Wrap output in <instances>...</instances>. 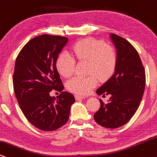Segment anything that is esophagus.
Instances as JSON below:
<instances>
[{"label": "esophagus", "mask_w": 157, "mask_h": 157, "mask_svg": "<svg viewBox=\"0 0 157 157\" xmlns=\"http://www.w3.org/2000/svg\"><path fill=\"white\" fill-rule=\"evenodd\" d=\"M75 99H76L77 101L78 100H81V99H84V98H86V96H82V95H75Z\"/></svg>", "instance_id": "34e87169"}]
</instances>
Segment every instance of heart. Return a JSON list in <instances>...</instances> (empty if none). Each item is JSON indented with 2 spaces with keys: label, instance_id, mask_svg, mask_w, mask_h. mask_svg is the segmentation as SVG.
<instances>
[{
  "label": "heart",
  "instance_id": "1",
  "mask_svg": "<svg viewBox=\"0 0 157 157\" xmlns=\"http://www.w3.org/2000/svg\"><path fill=\"white\" fill-rule=\"evenodd\" d=\"M73 55L78 61H88L86 77L75 76L67 83L68 90L79 95L88 94L101 81L108 79L115 71L117 63V53L115 49L104 42L93 38L79 40L72 46ZM57 71L62 76L68 78L73 75L75 60L67 52H62L56 61Z\"/></svg>",
  "mask_w": 157,
  "mask_h": 157
}]
</instances>
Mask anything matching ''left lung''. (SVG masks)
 <instances>
[{
	"label": "left lung",
	"instance_id": "1",
	"mask_svg": "<svg viewBox=\"0 0 157 157\" xmlns=\"http://www.w3.org/2000/svg\"><path fill=\"white\" fill-rule=\"evenodd\" d=\"M117 50L115 73L97 90L98 95H109L107 103L101 102L94 115L95 122L108 128L125 125L137 112L145 86V72L137 50L126 39L111 34Z\"/></svg>",
	"mask_w": 157,
	"mask_h": 157
}]
</instances>
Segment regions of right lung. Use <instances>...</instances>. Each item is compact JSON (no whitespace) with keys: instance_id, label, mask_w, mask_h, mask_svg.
<instances>
[{"instance_id":"right-lung-1","label":"right lung","mask_w":157,"mask_h":157,"mask_svg":"<svg viewBox=\"0 0 157 157\" xmlns=\"http://www.w3.org/2000/svg\"><path fill=\"white\" fill-rule=\"evenodd\" d=\"M68 39L43 34L31 39L16 59L13 74L15 96L23 115L36 128L54 131L68 121L73 94L62 92L64 86L56 67L59 54ZM53 89L61 91L51 97Z\"/></svg>"}]
</instances>
